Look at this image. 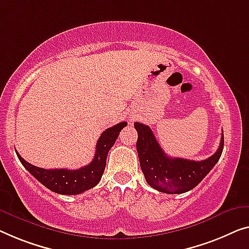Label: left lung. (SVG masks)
I'll use <instances>...</instances> for the list:
<instances>
[{
    "label": "left lung",
    "instance_id": "left-lung-1",
    "mask_svg": "<svg viewBox=\"0 0 249 249\" xmlns=\"http://www.w3.org/2000/svg\"><path fill=\"white\" fill-rule=\"evenodd\" d=\"M134 127L137 131L136 150L146 182L164 194H184L196 187L219 161L224 150L222 132L217 152L206 160L170 158L159 145L153 132L147 125L135 122Z\"/></svg>",
    "mask_w": 249,
    "mask_h": 249
}]
</instances>
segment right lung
Masks as SVG:
<instances>
[{"label": "right lung", "instance_id": "obj_1", "mask_svg": "<svg viewBox=\"0 0 249 249\" xmlns=\"http://www.w3.org/2000/svg\"><path fill=\"white\" fill-rule=\"evenodd\" d=\"M127 125L126 122L118 123L102 133L96 145V153L88 165L78 170L42 169L30 164L17 152L18 160L39 182L49 190L59 195H79L94 188L102 179L106 166L108 151L116 142L120 132Z\"/></svg>", "mask_w": 249, "mask_h": 249}]
</instances>
